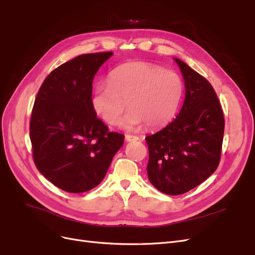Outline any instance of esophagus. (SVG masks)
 <instances>
[{
  "label": "esophagus",
  "mask_w": 255,
  "mask_h": 255,
  "mask_svg": "<svg viewBox=\"0 0 255 255\" xmlns=\"http://www.w3.org/2000/svg\"><path fill=\"white\" fill-rule=\"evenodd\" d=\"M126 140L127 141H134V140H139V137L135 135H126Z\"/></svg>",
  "instance_id": "obj_1"
}]
</instances>
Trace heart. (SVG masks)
<instances>
[{
  "label": "heart",
  "instance_id": "1",
  "mask_svg": "<svg viewBox=\"0 0 255 255\" xmlns=\"http://www.w3.org/2000/svg\"><path fill=\"white\" fill-rule=\"evenodd\" d=\"M184 91L181 76L163 67L143 61L123 64L110 73L109 83L98 84L91 95V107L110 126H118L121 116L127 129L143 126L163 127L179 109Z\"/></svg>",
  "mask_w": 255,
  "mask_h": 255
}]
</instances>
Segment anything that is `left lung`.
Here are the masks:
<instances>
[{
    "instance_id": "8db88e82",
    "label": "left lung",
    "mask_w": 255,
    "mask_h": 255,
    "mask_svg": "<svg viewBox=\"0 0 255 255\" xmlns=\"http://www.w3.org/2000/svg\"><path fill=\"white\" fill-rule=\"evenodd\" d=\"M185 83L180 113L159 132L146 136L149 181L166 195H182L197 187L217 169L225 133L219 99L202 75L179 58Z\"/></svg>"
}]
</instances>
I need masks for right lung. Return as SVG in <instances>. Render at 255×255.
<instances>
[{"instance_id": "obj_1", "label": "right lung", "mask_w": 255, "mask_h": 255, "mask_svg": "<svg viewBox=\"0 0 255 255\" xmlns=\"http://www.w3.org/2000/svg\"><path fill=\"white\" fill-rule=\"evenodd\" d=\"M113 52L83 54L47 76L29 122L34 163L58 188L73 194L102 182L125 136L110 132L91 107L92 82Z\"/></svg>"}]
</instances>
